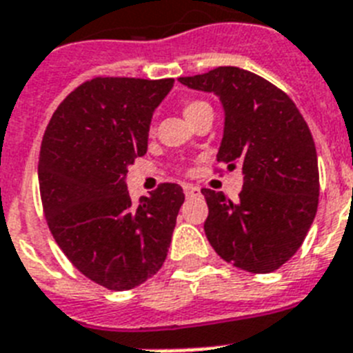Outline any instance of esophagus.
Masks as SVG:
<instances>
[{
  "label": "esophagus",
  "mask_w": 353,
  "mask_h": 353,
  "mask_svg": "<svg viewBox=\"0 0 353 353\" xmlns=\"http://www.w3.org/2000/svg\"><path fill=\"white\" fill-rule=\"evenodd\" d=\"M183 188H185L186 197H197V195H201V190H199L195 185H185Z\"/></svg>",
  "instance_id": "esophagus-1"
}]
</instances>
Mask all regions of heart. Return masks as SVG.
Wrapping results in <instances>:
<instances>
[{
    "label": "heart",
    "instance_id": "1",
    "mask_svg": "<svg viewBox=\"0 0 353 353\" xmlns=\"http://www.w3.org/2000/svg\"><path fill=\"white\" fill-rule=\"evenodd\" d=\"M204 110H211V106L206 103V101H202V99H190L183 103V113H185V117L188 119L190 122L194 121L199 113H202Z\"/></svg>",
    "mask_w": 353,
    "mask_h": 353
}]
</instances>
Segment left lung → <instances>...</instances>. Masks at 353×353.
Returning a JSON list of instances; mask_svg holds the SVG:
<instances>
[{
  "label": "left lung",
  "instance_id": "obj_1",
  "mask_svg": "<svg viewBox=\"0 0 353 353\" xmlns=\"http://www.w3.org/2000/svg\"><path fill=\"white\" fill-rule=\"evenodd\" d=\"M179 81L220 97L225 128L216 161L225 168L216 170L243 172L236 202L201 190L208 241L223 261L252 274L281 268L300 249L318 210L320 174L307 122L286 92L240 67Z\"/></svg>",
  "mask_w": 353,
  "mask_h": 353
}]
</instances>
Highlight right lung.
<instances>
[{
	"label": "right lung",
	"instance_id": "right-lung-1",
	"mask_svg": "<svg viewBox=\"0 0 353 353\" xmlns=\"http://www.w3.org/2000/svg\"><path fill=\"white\" fill-rule=\"evenodd\" d=\"M172 85L92 78L60 103L42 137L39 186L49 231L85 277L108 290H133L161 268L185 202L179 185L161 183L134 204L124 183Z\"/></svg>",
	"mask_w": 353,
	"mask_h": 353
}]
</instances>
